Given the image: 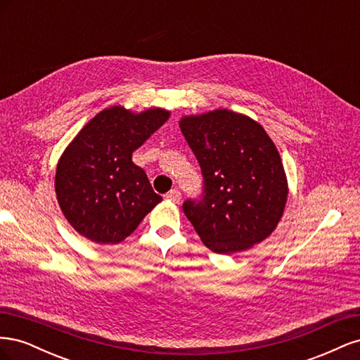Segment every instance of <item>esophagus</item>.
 <instances>
[{"label":"esophagus","mask_w":360,"mask_h":360,"mask_svg":"<svg viewBox=\"0 0 360 360\" xmlns=\"http://www.w3.org/2000/svg\"><path fill=\"white\" fill-rule=\"evenodd\" d=\"M165 198H167L168 201H172V202H179L180 198H181V193H180L179 189H171V191L165 195Z\"/></svg>","instance_id":"34e87169"}]
</instances>
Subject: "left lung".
Returning a JSON list of instances; mask_svg holds the SVG:
<instances>
[{
    "instance_id": "8db88e82",
    "label": "left lung",
    "mask_w": 360,
    "mask_h": 360,
    "mask_svg": "<svg viewBox=\"0 0 360 360\" xmlns=\"http://www.w3.org/2000/svg\"><path fill=\"white\" fill-rule=\"evenodd\" d=\"M180 129L202 174L201 197L183 202L202 243L230 255L263 242L288 195L281 156L263 126L216 110L181 118Z\"/></svg>"
}]
</instances>
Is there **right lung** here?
Segmentation results:
<instances>
[{
    "instance_id": "add662e5",
    "label": "right lung",
    "mask_w": 360,
    "mask_h": 360,
    "mask_svg": "<svg viewBox=\"0 0 360 360\" xmlns=\"http://www.w3.org/2000/svg\"><path fill=\"white\" fill-rule=\"evenodd\" d=\"M168 118L160 108L134 114L112 106L75 136L57 165L56 192L81 236L99 245L120 243L162 201L132 153Z\"/></svg>"
}]
</instances>
